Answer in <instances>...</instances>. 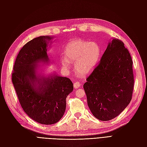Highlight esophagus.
Returning <instances> with one entry per match:
<instances>
[{
    "label": "esophagus",
    "mask_w": 147,
    "mask_h": 147,
    "mask_svg": "<svg viewBox=\"0 0 147 147\" xmlns=\"http://www.w3.org/2000/svg\"><path fill=\"white\" fill-rule=\"evenodd\" d=\"M81 86V84L79 83V82H75L74 83V87L75 89H78L80 86Z\"/></svg>",
    "instance_id": "1"
}]
</instances>
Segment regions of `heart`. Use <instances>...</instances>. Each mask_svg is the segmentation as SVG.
I'll return each mask as SVG.
<instances>
[{"instance_id":"obj_1","label":"heart","mask_w":147,"mask_h":147,"mask_svg":"<svg viewBox=\"0 0 147 147\" xmlns=\"http://www.w3.org/2000/svg\"><path fill=\"white\" fill-rule=\"evenodd\" d=\"M101 50L95 42L76 40L67 44L64 49L65 58L61 59L64 67H69V62L75 63V70L80 76H86L92 72L97 64Z\"/></svg>"}]
</instances>
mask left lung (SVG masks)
<instances>
[{
  "instance_id": "left-lung-1",
  "label": "left lung",
  "mask_w": 147,
  "mask_h": 147,
  "mask_svg": "<svg viewBox=\"0 0 147 147\" xmlns=\"http://www.w3.org/2000/svg\"><path fill=\"white\" fill-rule=\"evenodd\" d=\"M83 85L88 105L95 118L108 121L117 117L132 99L133 61L123 42L114 38L100 62Z\"/></svg>"
}]
</instances>
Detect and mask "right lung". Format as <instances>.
I'll list each match as a JSON object with an SVG mask.
<instances>
[{
  "label": "right lung",
  "mask_w": 147,
  "mask_h": 147,
  "mask_svg": "<svg viewBox=\"0 0 147 147\" xmlns=\"http://www.w3.org/2000/svg\"><path fill=\"white\" fill-rule=\"evenodd\" d=\"M53 38L41 36L25 44L16 57L12 73V82L24 112L44 125L56 123L63 117L66 97L74 89L69 78L42 73L44 66L39 64L50 63L47 50Z\"/></svg>",
  "instance_id": "add662e5"
}]
</instances>
